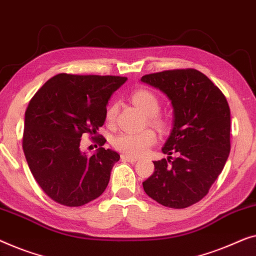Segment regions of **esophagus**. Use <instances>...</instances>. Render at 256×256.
<instances>
[{
  "label": "esophagus",
  "instance_id": "obj_1",
  "mask_svg": "<svg viewBox=\"0 0 256 256\" xmlns=\"http://www.w3.org/2000/svg\"><path fill=\"white\" fill-rule=\"evenodd\" d=\"M122 160L123 161H128V162H131V164H134L138 161V159L136 158H133V156H122Z\"/></svg>",
  "mask_w": 256,
  "mask_h": 256
}]
</instances>
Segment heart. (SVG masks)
Here are the masks:
<instances>
[{
	"instance_id": "heart-1",
	"label": "heart",
	"mask_w": 256,
	"mask_h": 256,
	"mask_svg": "<svg viewBox=\"0 0 256 256\" xmlns=\"http://www.w3.org/2000/svg\"><path fill=\"white\" fill-rule=\"evenodd\" d=\"M131 100L134 106L142 109L148 116L150 124L159 130L167 128V120L160 116V100L153 92L148 89H138L133 92ZM117 114V104L111 103L106 108V120L108 123H112ZM156 142V134L153 130H144L142 132H123L116 136L112 140V145L118 152L128 156H142Z\"/></svg>"
}]
</instances>
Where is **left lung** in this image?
Listing matches in <instances>:
<instances>
[{"label": "left lung", "mask_w": 256, "mask_h": 256, "mask_svg": "<svg viewBox=\"0 0 256 256\" xmlns=\"http://www.w3.org/2000/svg\"><path fill=\"white\" fill-rule=\"evenodd\" d=\"M142 81L164 92L174 109L172 130L162 147L168 158L153 161L154 172L142 182L144 190L164 206L188 208L208 195L228 161V103L206 75L192 68L147 74Z\"/></svg>", "instance_id": "obj_1"}]
</instances>
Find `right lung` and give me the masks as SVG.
<instances>
[{
    "mask_svg": "<svg viewBox=\"0 0 256 256\" xmlns=\"http://www.w3.org/2000/svg\"><path fill=\"white\" fill-rule=\"evenodd\" d=\"M114 75L61 73L34 94L25 111L23 150L28 168L50 198L64 206H82L104 192L120 154L103 148L97 133L106 122V104L126 81ZM82 134L100 148L82 154Z\"/></svg>",
    "mask_w": 256,
    "mask_h": 256,
    "instance_id": "obj_1",
    "label": "right lung"
}]
</instances>
